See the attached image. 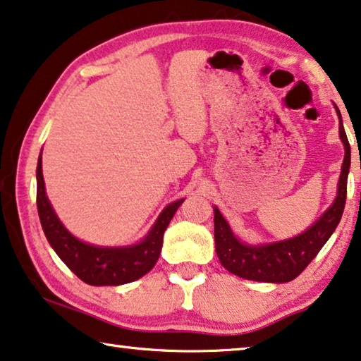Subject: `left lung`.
<instances>
[{
    "instance_id": "1",
    "label": "left lung",
    "mask_w": 361,
    "mask_h": 361,
    "mask_svg": "<svg viewBox=\"0 0 361 361\" xmlns=\"http://www.w3.org/2000/svg\"><path fill=\"white\" fill-rule=\"evenodd\" d=\"M337 109V107H336ZM337 114L341 112L337 109ZM339 136L345 147V157L342 164L339 190L333 205L324 212L314 225L299 236L286 241L247 245L239 243L231 231L230 225L223 219L219 209L215 210V250L221 265L228 271L252 281L263 283H288L305 270L308 263L318 255L326 241L339 225L344 214L347 199V176L350 169V145H348L342 118L339 120Z\"/></svg>"
}]
</instances>
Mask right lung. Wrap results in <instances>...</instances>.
<instances>
[{
    "mask_svg": "<svg viewBox=\"0 0 361 361\" xmlns=\"http://www.w3.org/2000/svg\"><path fill=\"white\" fill-rule=\"evenodd\" d=\"M181 202L183 199L165 207L156 225L140 244L131 245V247H96L73 238L57 219L44 191L42 156L38 159L37 207L44 236L59 259L83 283L91 286L127 284L151 271L162 250L164 233Z\"/></svg>",
    "mask_w": 361,
    "mask_h": 361,
    "instance_id": "obj_1",
    "label": "right lung"
}]
</instances>
